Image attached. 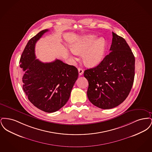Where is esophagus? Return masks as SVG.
Here are the masks:
<instances>
[{
	"label": "esophagus",
	"mask_w": 152,
	"mask_h": 152,
	"mask_svg": "<svg viewBox=\"0 0 152 152\" xmlns=\"http://www.w3.org/2000/svg\"><path fill=\"white\" fill-rule=\"evenodd\" d=\"M78 71H79L80 75H82L84 73V70L82 68H78Z\"/></svg>",
	"instance_id": "34e87169"
}]
</instances>
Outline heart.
Returning <instances> with one entry per match:
<instances>
[{"mask_svg":"<svg viewBox=\"0 0 152 152\" xmlns=\"http://www.w3.org/2000/svg\"><path fill=\"white\" fill-rule=\"evenodd\" d=\"M106 49L104 38L97 40V37L89 35L81 38L72 45L73 53H83V59L86 65L94 66L99 65L103 59Z\"/></svg>","mask_w":152,"mask_h":152,"instance_id":"1","label":"heart"}]
</instances>
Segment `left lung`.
<instances>
[{
	"label": "left lung",
	"mask_w": 152,
	"mask_h": 152,
	"mask_svg": "<svg viewBox=\"0 0 152 152\" xmlns=\"http://www.w3.org/2000/svg\"><path fill=\"white\" fill-rule=\"evenodd\" d=\"M112 35L108 55L97 66L84 72L89 84V100L104 109L115 108L126 99L135 74V58L129 46L122 37L114 32Z\"/></svg>",
	"instance_id": "left-lung-1"
}]
</instances>
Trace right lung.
<instances>
[{"label": "right lung", "instance_id": "add662e5", "mask_svg": "<svg viewBox=\"0 0 152 152\" xmlns=\"http://www.w3.org/2000/svg\"><path fill=\"white\" fill-rule=\"evenodd\" d=\"M47 31L43 30L29 40L19 63L25 71L23 89L29 101L36 108L52 113L61 108L69 100L79 72L75 66L58 59L51 63L36 59L35 44Z\"/></svg>", "mask_w": 152, "mask_h": 152}]
</instances>
